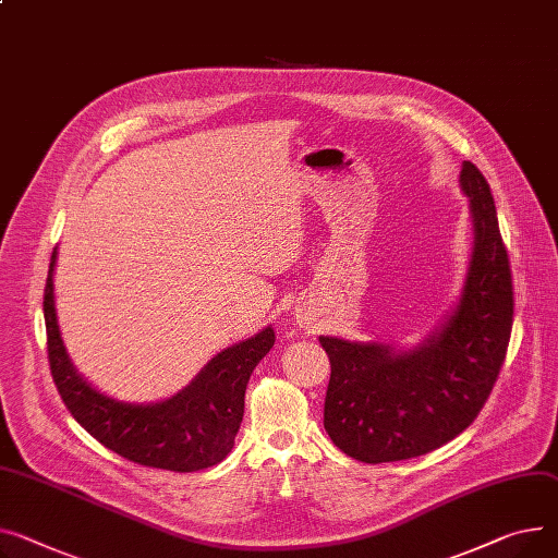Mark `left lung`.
Wrapping results in <instances>:
<instances>
[{"instance_id": "obj_1", "label": "left lung", "mask_w": 558, "mask_h": 558, "mask_svg": "<svg viewBox=\"0 0 558 558\" xmlns=\"http://www.w3.org/2000/svg\"><path fill=\"white\" fill-rule=\"evenodd\" d=\"M460 185L473 217V255L449 320L408 352L381 343L320 337L331 375L325 430L367 464L417 458L458 437L489 399L513 323L507 246L487 179L462 163Z\"/></svg>"}]
</instances>
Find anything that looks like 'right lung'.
I'll return each mask as SVG.
<instances>
[{
	"label": "right lung",
	"mask_w": 558,
	"mask_h": 558,
	"mask_svg": "<svg viewBox=\"0 0 558 558\" xmlns=\"http://www.w3.org/2000/svg\"><path fill=\"white\" fill-rule=\"evenodd\" d=\"M56 257L53 248L45 287L47 350L56 388L73 420L102 447L134 464L191 473L225 460L244 417L248 377L276 343L274 329L221 350L191 386L166 401L138 405L109 399L73 369L62 345L53 303Z\"/></svg>",
	"instance_id": "1"
}]
</instances>
